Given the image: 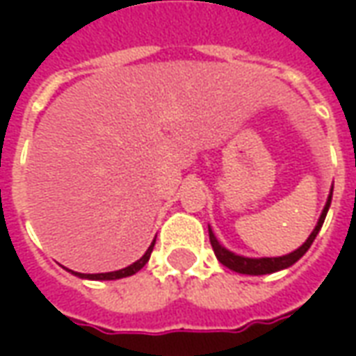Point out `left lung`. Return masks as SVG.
Returning a JSON list of instances; mask_svg holds the SVG:
<instances>
[{
    "label": "left lung",
    "instance_id": "left-lung-1",
    "mask_svg": "<svg viewBox=\"0 0 356 356\" xmlns=\"http://www.w3.org/2000/svg\"><path fill=\"white\" fill-rule=\"evenodd\" d=\"M332 193H334V186L330 188L328 194V200H326V206L322 209L321 217H318V221L314 225L313 232L309 234V238L298 248V250H293L291 254L280 255V257H246V255H238L231 252V250H227V248L216 238V234L211 231V227L208 225V231H209V242H211V248H213V252H216V257L219 259L221 265H225L227 268H231L234 273H240V275H252V276H259V275H270V273H276V270H282V268L291 267L293 263L299 261L305 252L311 248V244L316 238V234L322 229V223H324V219H326V213H328L330 204H332Z\"/></svg>",
    "mask_w": 356,
    "mask_h": 356
}]
</instances>
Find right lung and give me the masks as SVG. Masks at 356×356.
<instances>
[{
  "label": "right lung",
  "instance_id": "right-lung-1",
  "mask_svg": "<svg viewBox=\"0 0 356 356\" xmlns=\"http://www.w3.org/2000/svg\"><path fill=\"white\" fill-rule=\"evenodd\" d=\"M154 242H156V240H152V244L148 246V250L145 252V255H143L140 259H137L135 263H131L129 267L120 268V270H112V273H99V275H83V273H74V270H70V273H72V275H76V276H80V278H88V280H118V278H125V276H131V275H135V273H139L140 268L147 265L148 259H150V254H152Z\"/></svg>",
  "mask_w": 356,
  "mask_h": 356
}]
</instances>
